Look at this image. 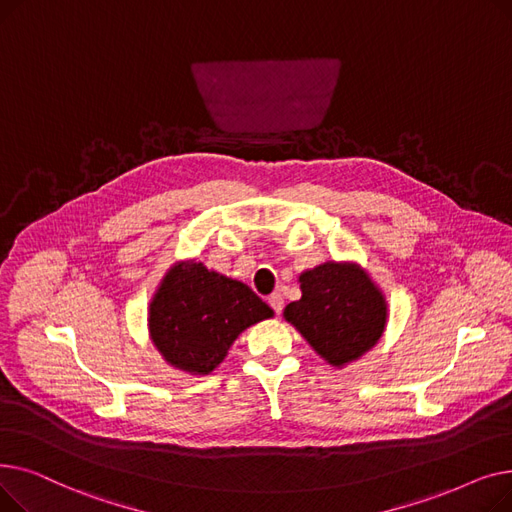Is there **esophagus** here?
Here are the masks:
<instances>
[{"label":"esophagus","mask_w":512,"mask_h":512,"mask_svg":"<svg viewBox=\"0 0 512 512\" xmlns=\"http://www.w3.org/2000/svg\"><path fill=\"white\" fill-rule=\"evenodd\" d=\"M267 303H270V307L276 311V313H282V307H284V299L280 292H274L270 294V299H267Z\"/></svg>","instance_id":"1"}]
</instances>
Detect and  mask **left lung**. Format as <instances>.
I'll return each instance as SVG.
<instances>
[{
  "instance_id": "left-lung-1",
  "label": "left lung",
  "mask_w": 512,
  "mask_h": 512,
  "mask_svg": "<svg viewBox=\"0 0 512 512\" xmlns=\"http://www.w3.org/2000/svg\"><path fill=\"white\" fill-rule=\"evenodd\" d=\"M301 299L284 319L328 365L342 369L380 342L388 326V301L357 261H326L299 276Z\"/></svg>"
}]
</instances>
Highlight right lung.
Wrapping results in <instances>:
<instances>
[{
	"mask_svg": "<svg viewBox=\"0 0 512 512\" xmlns=\"http://www.w3.org/2000/svg\"><path fill=\"white\" fill-rule=\"evenodd\" d=\"M274 317L272 307L238 280L197 259L170 265L149 301L147 328L172 369L209 375L247 328Z\"/></svg>",
	"mask_w": 512,
	"mask_h": 512,
	"instance_id": "1",
	"label": "right lung"
}]
</instances>
